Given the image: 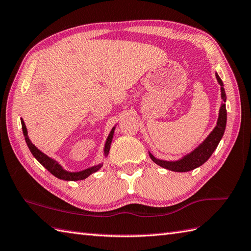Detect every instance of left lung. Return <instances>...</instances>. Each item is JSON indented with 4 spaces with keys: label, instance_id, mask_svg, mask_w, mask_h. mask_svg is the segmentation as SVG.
<instances>
[{
    "label": "left lung",
    "instance_id": "left-lung-1",
    "mask_svg": "<svg viewBox=\"0 0 251 251\" xmlns=\"http://www.w3.org/2000/svg\"><path fill=\"white\" fill-rule=\"evenodd\" d=\"M217 76L218 82L221 86V98H222L223 103L221 104L220 112H219V119L217 122V126L214 127V129L210 132V135L203 140L202 144H200L197 148L194 151H191L190 153L186 154L183 158L177 161H164L156 159L155 156L152 155L149 152V155L151 160L158 165L162 166L166 170L173 171V172H188L191 170H195L196 168H199L200 165H202L204 162H207L210 158L214 150L217 149L220 140L222 139L224 135L225 127H226V106H225V102H226V95H225L224 85L223 81L221 80L220 76L218 74H215Z\"/></svg>",
    "mask_w": 251,
    "mask_h": 251
}]
</instances>
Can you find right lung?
Wrapping results in <instances>:
<instances>
[{
    "label": "right lung",
    "instance_id": "right-lung-1",
    "mask_svg": "<svg viewBox=\"0 0 251 251\" xmlns=\"http://www.w3.org/2000/svg\"><path fill=\"white\" fill-rule=\"evenodd\" d=\"M21 121H22V127H23L25 140H26V144L28 146L29 150H30V152L34 158L40 162L44 168L50 172L52 175L55 176V177L60 178V179H64V180H81V179L87 178L88 176L91 175L92 173H96V172L99 171L101 169V166L103 165V164H98V165L92 166V168L86 169V170L79 171V172H68L66 170H64L61 166V164H58L55 160L51 159L50 156L44 154L43 152H41L36 146L32 144L28 137V132H27L26 125H25V122L23 120H21ZM114 129H115V127H113L109 137H107V139L105 141V146H104V155L105 156L109 154V151L111 148V142L113 139V135H114Z\"/></svg>",
    "mask_w": 251,
    "mask_h": 251
}]
</instances>
